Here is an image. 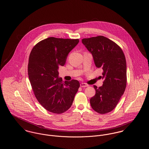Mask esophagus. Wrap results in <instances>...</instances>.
<instances>
[{
	"label": "esophagus",
	"mask_w": 149,
	"mask_h": 149,
	"mask_svg": "<svg viewBox=\"0 0 149 149\" xmlns=\"http://www.w3.org/2000/svg\"><path fill=\"white\" fill-rule=\"evenodd\" d=\"M80 85L81 87H83V88H85V87H87V86H89L88 84H86V83H81Z\"/></svg>",
	"instance_id": "obj_1"
}]
</instances>
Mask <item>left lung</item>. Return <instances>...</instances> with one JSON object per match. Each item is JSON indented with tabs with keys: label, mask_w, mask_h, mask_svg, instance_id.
I'll return each instance as SVG.
<instances>
[{
	"label": "left lung",
	"mask_w": 149,
	"mask_h": 149,
	"mask_svg": "<svg viewBox=\"0 0 149 149\" xmlns=\"http://www.w3.org/2000/svg\"><path fill=\"white\" fill-rule=\"evenodd\" d=\"M81 41L92 54L95 66L103 70V84L99 88L94 85L95 94L90 99L91 105L95 112L107 113L116 107L126 87L125 56L117 44L103 36Z\"/></svg>",
	"instance_id": "obj_1"
}]
</instances>
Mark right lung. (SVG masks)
Returning a JSON list of instances; mask_svg holds the SVG:
<instances>
[{"label": "right lung", "mask_w": 149, "mask_h": 149, "mask_svg": "<svg viewBox=\"0 0 149 149\" xmlns=\"http://www.w3.org/2000/svg\"><path fill=\"white\" fill-rule=\"evenodd\" d=\"M79 39L49 37L37 43L29 57L28 74L36 99L50 112L63 113L71 106L80 86L77 80L63 81L58 67L64 66Z\"/></svg>", "instance_id": "right-lung-1"}]
</instances>
